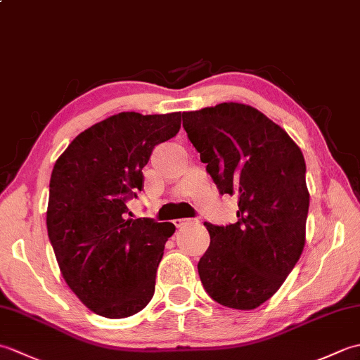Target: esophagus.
Wrapping results in <instances>:
<instances>
[{
    "label": "esophagus",
    "mask_w": 360,
    "mask_h": 360,
    "mask_svg": "<svg viewBox=\"0 0 360 360\" xmlns=\"http://www.w3.org/2000/svg\"><path fill=\"white\" fill-rule=\"evenodd\" d=\"M190 223H192V219H187V218H181V219H174L173 221V224L176 226V227H184L186 224H190Z\"/></svg>",
    "instance_id": "obj_1"
}]
</instances>
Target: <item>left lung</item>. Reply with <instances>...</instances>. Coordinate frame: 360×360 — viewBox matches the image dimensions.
Returning <instances> with one entry per match:
<instances>
[{
  "label": "left lung",
  "mask_w": 360,
  "mask_h": 360,
  "mask_svg": "<svg viewBox=\"0 0 360 360\" xmlns=\"http://www.w3.org/2000/svg\"><path fill=\"white\" fill-rule=\"evenodd\" d=\"M182 127L221 195L238 198V221L204 223L210 246L198 263L213 300L255 309L277 292L304 248L309 193L300 148L243 103L182 112Z\"/></svg>",
  "instance_id": "left-lung-1"
}]
</instances>
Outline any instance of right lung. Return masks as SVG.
<instances>
[{
  "label": "right lung",
  "instance_id": "1",
  "mask_svg": "<svg viewBox=\"0 0 360 360\" xmlns=\"http://www.w3.org/2000/svg\"><path fill=\"white\" fill-rule=\"evenodd\" d=\"M181 128V112H119L80 133L57 159L49 182L48 235L60 271L98 316L124 319L147 307L172 223L131 219L156 145Z\"/></svg>",
  "mask_w": 360,
  "mask_h": 360
}]
</instances>
